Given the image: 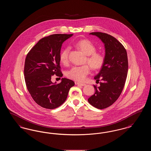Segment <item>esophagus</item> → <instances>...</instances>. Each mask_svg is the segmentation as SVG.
Wrapping results in <instances>:
<instances>
[{
  "instance_id": "34e87169",
  "label": "esophagus",
  "mask_w": 151,
  "mask_h": 151,
  "mask_svg": "<svg viewBox=\"0 0 151 151\" xmlns=\"http://www.w3.org/2000/svg\"><path fill=\"white\" fill-rule=\"evenodd\" d=\"M77 85H78V86H86V84H84V83H76Z\"/></svg>"
}]
</instances>
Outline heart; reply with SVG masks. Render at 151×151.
<instances>
[{"label":"heart","mask_w":151,"mask_h":151,"mask_svg":"<svg viewBox=\"0 0 151 151\" xmlns=\"http://www.w3.org/2000/svg\"><path fill=\"white\" fill-rule=\"evenodd\" d=\"M75 46L87 55L86 61L94 70H99L102 67L105 62L103 54L96 51V47L88 40H81L75 43ZM70 47H66L60 54V62L65 65L68 62ZM91 72V68L88 65L73 67L67 72V76L70 79L78 81H83Z\"/></svg>","instance_id":"1"}]
</instances>
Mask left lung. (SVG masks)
Returning <instances> with one entry per match:
<instances>
[{"instance_id":"1","label":"left lung","mask_w":151,"mask_h":151,"mask_svg":"<svg viewBox=\"0 0 151 151\" xmlns=\"http://www.w3.org/2000/svg\"><path fill=\"white\" fill-rule=\"evenodd\" d=\"M104 44L105 62L94 79L101 80L100 86H94L95 93L88 101L99 109L108 108L118 99L124 86L128 72V58L125 48L115 38L106 33L92 32Z\"/></svg>"}]
</instances>
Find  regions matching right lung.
<instances>
[{
	"label": "right lung",
	"mask_w": 151,
	"mask_h": 151,
	"mask_svg": "<svg viewBox=\"0 0 151 151\" xmlns=\"http://www.w3.org/2000/svg\"><path fill=\"white\" fill-rule=\"evenodd\" d=\"M73 34H55L40 40L28 53L25 61L24 76L27 89L33 99L42 108L53 109L66 100L75 83L62 78L53 83L51 76L62 77L60 54L62 43Z\"/></svg>",
	"instance_id": "obj_1"
}]
</instances>
